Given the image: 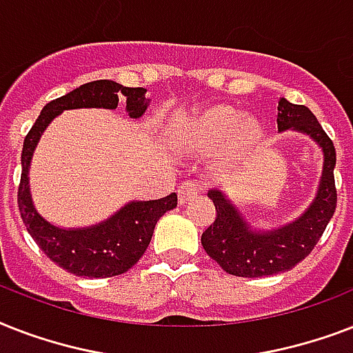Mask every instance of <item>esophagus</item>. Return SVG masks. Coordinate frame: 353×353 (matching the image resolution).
Masks as SVG:
<instances>
[{
  "label": "esophagus",
  "instance_id": "34e87169",
  "mask_svg": "<svg viewBox=\"0 0 353 353\" xmlns=\"http://www.w3.org/2000/svg\"><path fill=\"white\" fill-rule=\"evenodd\" d=\"M203 190V187L199 185L198 181H194V179H187L185 183H181V187L177 190V196H179V203H187L188 199L196 198L199 196Z\"/></svg>",
  "mask_w": 353,
  "mask_h": 353
}]
</instances>
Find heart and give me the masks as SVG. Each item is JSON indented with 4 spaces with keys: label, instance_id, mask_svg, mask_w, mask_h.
Listing matches in <instances>:
<instances>
[{
    "label": "heart",
    "instance_id": "b5f03b06",
    "mask_svg": "<svg viewBox=\"0 0 353 353\" xmlns=\"http://www.w3.org/2000/svg\"><path fill=\"white\" fill-rule=\"evenodd\" d=\"M262 137V128L254 119H240L231 106H218L201 113L187 132L188 144L203 154L221 150V159L234 161L252 148Z\"/></svg>",
    "mask_w": 353,
    "mask_h": 353
}]
</instances>
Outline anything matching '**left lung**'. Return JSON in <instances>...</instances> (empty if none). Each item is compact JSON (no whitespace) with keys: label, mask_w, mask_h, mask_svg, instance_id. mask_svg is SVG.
Masks as SVG:
<instances>
[{"label":"left lung","mask_w":353,"mask_h":353,"mask_svg":"<svg viewBox=\"0 0 353 353\" xmlns=\"http://www.w3.org/2000/svg\"><path fill=\"white\" fill-rule=\"evenodd\" d=\"M279 132L299 130L321 144L324 166L319 192L312 207L290 225L271 232L251 231L240 212L220 190H210L209 198L216 207V220L201 234V245L223 271L234 276L258 279L282 273L313 251L337 207L335 188V146L310 110L301 104L279 101Z\"/></svg>","instance_id":"8db88e82"}]
</instances>
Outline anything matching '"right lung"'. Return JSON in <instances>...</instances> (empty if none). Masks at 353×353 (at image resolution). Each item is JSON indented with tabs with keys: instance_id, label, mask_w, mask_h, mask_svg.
<instances>
[{
	"instance_id": "add662e5",
	"label": "right lung",
	"mask_w": 353,
	"mask_h": 353,
	"mask_svg": "<svg viewBox=\"0 0 353 353\" xmlns=\"http://www.w3.org/2000/svg\"><path fill=\"white\" fill-rule=\"evenodd\" d=\"M144 88H124L113 80H95L80 85L68 95L43 106L21 150V179L18 187V207L29 234L41 251L60 268L88 279H108L126 273L143 256L154 234L155 223L166 210L176 209L177 194L152 201H132L110 220L90 229H58L36 212L29 192V165L36 143L52 119L63 110L108 108L115 110L119 97H126V112L139 119L146 112L148 101Z\"/></svg>"
}]
</instances>
